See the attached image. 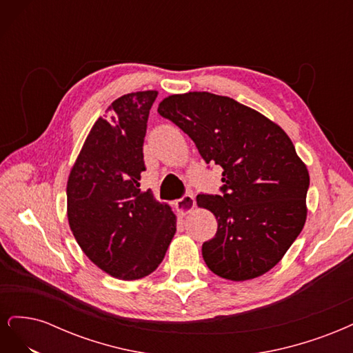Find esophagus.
<instances>
[{"label": "esophagus", "mask_w": 353, "mask_h": 353, "mask_svg": "<svg viewBox=\"0 0 353 353\" xmlns=\"http://www.w3.org/2000/svg\"><path fill=\"white\" fill-rule=\"evenodd\" d=\"M175 208H176L179 215H183V216L187 215V213H190L191 210L196 208V199H194V196L193 194L183 196L179 200H176Z\"/></svg>", "instance_id": "34e87169"}]
</instances>
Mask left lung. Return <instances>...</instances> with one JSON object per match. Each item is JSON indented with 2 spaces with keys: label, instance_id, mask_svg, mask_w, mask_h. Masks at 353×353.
<instances>
[{
  "label": "left lung",
  "instance_id": "left-lung-1",
  "mask_svg": "<svg viewBox=\"0 0 353 353\" xmlns=\"http://www.w3.org/2000/svg\"><path fill=\"white\" fill-rule=\"evenodd\" d=\"M159 114L194 141L206 163L222 166V194H199L218 231L203 243L208 268L245 281L279 263L306 221L309 174L281 128L248 105L206 91L174 94Z\"/></svg>",
  "mask_w": 353,
  "mask_h": 353
}]
</instances>
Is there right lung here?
Instances as JSON below:
<instances>
[{
    "mask_svg": "<svg viewBox=\"0 0 353 353\" xmlns=\"http://www.w3.org/2000/svg\"><path fill=\"white\" fill-rule=\"evenodd\" d=\"M157 91L114 100L99 117L68 179V219L90 261L114 279L132 281L163 261L176 216L150 190L141 191L143 144Z\"/></svg>",
    "mask_w": 353,
    "mask_h": 353,
    "instance_id": "add662e5",
    "label": "right lung"
}]
</instances>
